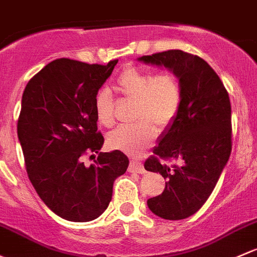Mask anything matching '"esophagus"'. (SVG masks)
I'll use <instances>...</instances> for the list:
<instances>
[{"label": "esophagus", "mask_w": 257, "mask_h": 257, "mask_svg": "<svg viewBox=\"0 0 257 257\" xmlns=\"http://www.w3.org/2000/svg\"><path fill=\"white\" fill-rule=\"evenodd\" d=\"M129 172H138V174H145V169L142 163L136 160H132L129 165Z\"/></svg>", "instance_id": "1"}]
</instances>
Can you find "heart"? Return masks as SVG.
Here are the masks:
<instances>
[{"mask_svg": "<svg viewBox=\"0 0 257 257\" xmlns=\"http://www.w3.org/2000/svg\"><path fill=\"white\" fill-rule=\"evenodd\" d=\"M115 88L136 102L134 119L138 121L133 125L118 126L108 133L107 145L110 149L139 155L158 136L155 125L165 129L176 119L182 103L180 81L170 71L155 75L147 70L129 67L118 77ZM94 112L99 124L112 125L113 98L108 90L97 93Z\"/></svg>", "mask_w": 257, "mask_h": 257, "instance_id": "obj_1", "label": "heart"}]
</instances>
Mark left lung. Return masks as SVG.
Returning a JSON list of instances; mask_svg holds the SVG:
<instances>
[{"instance_id": "left-lung-1", "label": "left lung", "mask_w": 257, "mask_h": 257, "mask_svg": "<svg viewBox=\"0 0 257 257\" xmlns=\"http://www.w3.org/2000/svg\"><path fill=\"white\" fill-rule=\"evenodd\" d=\"M138 61L165 67L180 81V112L161 133L153 153L163 160H178L180 165L169 167L153 156L144 167L166 180L164 192L148 199L149 209L167 220L185 219L206 203L229 160L230 99L219 76L199 56L169 50Z\"/></svg>"}]
</instances>
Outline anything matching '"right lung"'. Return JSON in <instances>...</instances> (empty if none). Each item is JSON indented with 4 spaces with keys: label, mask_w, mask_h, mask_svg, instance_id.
Wrapping results in <instances>:
<instances>
[{
    "label": "right lung",
    "mask_w": 257,
    "mask_h": 257,
    "mask_svg": "<svg viewBox=\"0 0 257 257\" xmlns=\"http://www.w3.org/2000/svg\"><path fill=\"white\" fill-rule=\"evenodd\" d=\"M117 63L58 59L24 88L17 134L27 172L38 196L63 219L98 218L112 199L114 180L128 169L121 151L99 153L104 139L94 112L98 90ZM87 152L99 154L90 167L80 160Z\"/></svg>",
    "instance_id": "1"
}]
</instances>
